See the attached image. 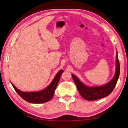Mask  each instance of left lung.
I'll return each mask as SVG.
<instances>
[{
	"label": "left lung",
	"instance_id": "left-lung-1",
	"mask_svg": "<svg viewBox=\"0 0 128 128\" xmlns=\"http://www.w3.org/2000/svg\"><path fill=\"white\" fill-rule=\"evenodd\" d=\"M119 75H120V62L117 54L116 73L113 78L106 85L101 86H96V87H88L84 85L74 75L72 74V77L80 95L86 100H95L103 98L111 94L116 85Z\"/></svg>",
	"mask_w": 128,
	"mask_h": 128
}]
</instances>
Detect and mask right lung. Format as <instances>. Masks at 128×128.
I'll use <instances>...</instances> for the list:
<instances>
[{
	"label": "right lung",
	"instance_id": "1",
	"mask_svg": "<svg viewBox=\"0 0 128 128\" xmlns=\"http://www.w3.org/2000/svg\"><path fill=\"white\" fill-rule=\"evenodd\" d=\"M63 70H60L57 73L51 83L43 90L38 92H23L15 87L12 84L14 89L23 99L31 103H43L50 100L52 98L54 92L63 73Z\"/></svg>",
	"mask_w": 128,
	"mask_h": 128
}]
</instances>
